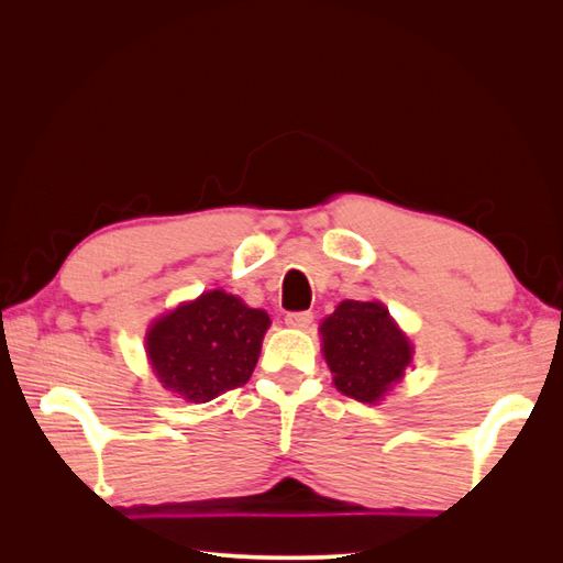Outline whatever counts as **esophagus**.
<instances>
[{"instance_id": "esophagus-1", "label": "esophagus", "mask_w": 563, "mask_h": 563, "mask_svg": "<svg viewBox=\"0 0 563 563\" xmlns=\"http://www.w3.org/2000/svg\"><path fill=\"white\" fill-rule=\"evenodd\" d=\"M312 319H314V314H312L310 310L288 312V314H286V323H288V327H294V329H308L310 323H312Z\"/></svg>"}]
</instances>
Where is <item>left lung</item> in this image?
<instances>
[{"mask_svg": "<svg viewBox=\"0 0 563 563\" xmlns=\"http://www.w3.org/2000/svg\"><path fill=\"white\" fill-rule=\"evenodd\" d=\"M323 356L343 395L376 404L411 364L413 347L380 302L343 300L321 323Z\"/></svg>", "mask_w": 563, "mask_h": 563, "instance_id": "left-lung-1", "label": "left lung"}]
</instances>
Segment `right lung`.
Returning <instances> with one entry per match:
<instances>
[{"instance_id":"add662e5","label":"right lung","mask_w":563,"mask_h":563,"mask_svg":"<svg viewBox=\"0 0 563 563\" xmlns=\"http://www.w3.org/2000/svg\"><path fill=\"white\" fill-rule=\"evenodd\" d=\"M269 317L225 291L201 294L152 323L147 356L159 383L203 404L246 385Z\"/></svg>"}]
</instances>
